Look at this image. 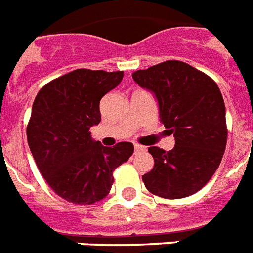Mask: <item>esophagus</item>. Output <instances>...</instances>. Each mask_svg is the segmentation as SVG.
I'll list each match as a JSON object with an SVG mask.
<instances>
[{
    "label": "esophagus",
    "instance_id": "1",
    "mask_svg": "<svg viewBox=\"0 0 253 253\" xmlns=\"http://www.w3.org/2000/svg\"><path fill=\"white\" fill-rule=\"evenodd\" d=\"M134 150H135V154H138V152H140V151L144 150V147L140 146V144H135Z\"/></svg>",
    "mask_w": 253,
    "mask_h": 253
}]
</instances>
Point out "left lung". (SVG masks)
<instances>
[{
	"label": "left lung",
	"instance_id": "left-lung-1",
	"mask_svg": "<svg viewBox=\"0 0 253 253\" xmlns=\"http://www.w3.org/2000/svg\"><path fill=\"white\" fill-rule=\"evenodd\" d=\"M132 79L154 93L160 122L176 142L168 152L148 148L155 164L143 182L163 198L192 196L208 184L226 150V107L219 87L208 75L178 60L136 71Z\"/></svg>",
	"mask_w": 253,
	"mask_h": 253
}]
</instances>
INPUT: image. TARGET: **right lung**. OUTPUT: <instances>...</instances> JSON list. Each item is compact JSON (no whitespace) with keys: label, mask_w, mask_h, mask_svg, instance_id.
<instances>
[{"label":"right lung","mask_w":253,"mask_h":253,"mask_svg":"<svg viewBox=\"0 0 253 253\" xmlns=\"http://www.w3.org/2000/svg\"><path fill=\"white\" fill-rule=\"evenodd\" d=\"M122 79V71L76 69L35 97L27 126L30 151L47 184L68 202L91 205L105 198L115 168L134 152L132 143L103 147L89 132L101 122L99 101Z\"/></svg>","instance_id":"1"}]
</instances>
